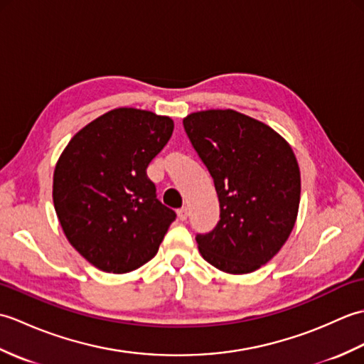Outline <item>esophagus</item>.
<instances>
[{
    "mask_svg": "<svg viewBox=\"0 0 364 364\" xmlns=\"http://www.w3.org/2000/svg\"><path fill=\"white\" fill-rule=\"evenodd\" d=\"M188 215H189V211H188L186 206H183V208H180V210H178V219H180V220H186Z\"/></svg>",
    "mask_w": 364,
    "mask_h": 364,
    "instance_id": "obj_1",
    "label": "esophagus"
}]
</instances>
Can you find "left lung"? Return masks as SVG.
Instances as JSON below:
<instances>
[{"label": "left lung", "instance_id": "obj_1", "mask_svg": "<svg viewBox=\"0 0 364 364\" xmlns=\"http://www.w3.org/2000/svg\"><path fill=\"white\" fill-rule=\"evenodd\" d=\"M183 125L220 203L218 225L196 237L198 252L222 272L250 274L280 252L296 223V154L266 123L233 109L192 112Z\"/></svg>", "mask_w": 364, "mask_h": 364}]
</instances>
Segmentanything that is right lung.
I'll use <instances>...</instances> for the list:
<instances>
[{
  "mask_svg": "<svg viewBox=\"0 0 364 364\" xmlns=\"http://www.w3.org/2000/svg\"><path fill=\"white\" fill-rule=\"evenodd\" d=\"M173 133L167 115L117 107L76 133L53 175V203L75 250L92 266L127 274L158 253L176 218L146 176Z\"/></svg>",
  "mask_w": 364,
  "mask_h": 364,
  "instance_id": "add662e5",
  "label": "right lung"
}]
</instances>
